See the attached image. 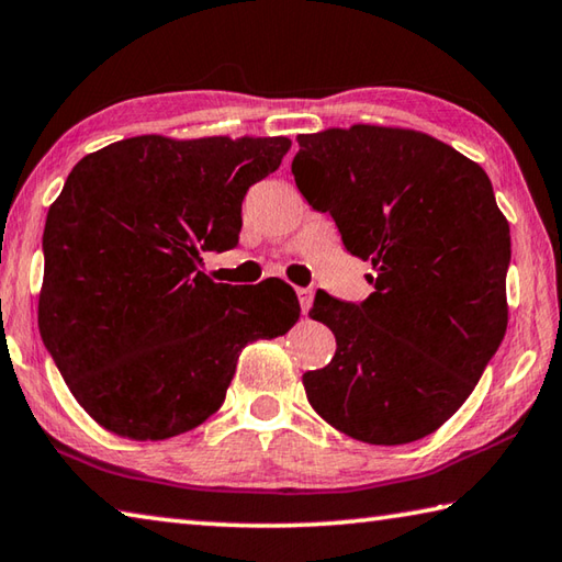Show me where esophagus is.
<instances>
[{"mask_svg":"<svg viewBox=\"0 0 562 562\" xmlns=\"http://www.w3.org/2000/svg\"><path fill=\"white\" fill-rule=\"evenodd\" d=\"M297 300H300V307H302V312L307 314V312H310V307H312V300H314L312 290H307V288H297Z\"/></svg>","mask_w":562,"mask_h":562,"instance_id":"obj_1","label":"esophagus"}]
</instances>
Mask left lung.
Segmentation results:
<instances>
[{"instance_id": "1", "label": "left lung", "mask_w": 562, "mask_h": 562, "mask_svg": "<svg viewBox=\"0 0 562 562\" xmlns=\"http://www.w3.org/2000/svg\"><path fill=\"white\" fill-rule=\"evenodd\" d=\"M292 175L344 248L371 260L361 304L316 292L329 366L302 375L326 423L369 445L435 432L482 379L508 324V221L476 161L425 132L353 125L300 135Z\"/></svg>"}]
</instances>
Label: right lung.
<instances>
[{"label":"right lung","instance_id":"1","mask_svg":"<svg viewBox=\"0 0 562 562\" xmlns=\"http://www.w3.org/2000/svg\"><path fill=\"white\" fill-rule=\"evenodd\" d=\"M288 137L142 135L70 171L44 228L38 329L83 411L167 440L218 411L240 351L300 319L282 280L213 282L201 252L238 246L240 203Z\"/></svg>","mask_w":562,"mask_h":562}]
</instances>
